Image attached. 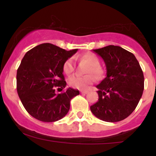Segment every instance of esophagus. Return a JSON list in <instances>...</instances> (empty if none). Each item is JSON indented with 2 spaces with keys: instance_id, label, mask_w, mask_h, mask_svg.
Returning a JSON list of instances; mask_svg holds the SVG:
<instances>
[{
  "instance_id": "1",
  "label": "esophagus",
  "mask_w": 156,
  "mask_h": 156,
  "mask_svg": "<svg viewBox=\"0 0 156 156\" xmlns=\"http://www.w3.org/2000/svg\"><path fill=\"white\" fill-rule=\"evenodd\" d=\"M80 93H82V94H87L88 91L86 90V89H80Z\"/></svg>"
}]
</instances>
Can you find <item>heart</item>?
<instances>
[{
	"label": "heart",
	"mask_w": 156,
	"mask_h": 156,
	"mask_svg": "<svg viewBox=\"0 0 156 156\" xmlns=\"http://www.w3.org/2000/svg\"><path fill=\"white\" fill-rule=\"evenodd\" d=\"M80 59L89 64V67L87 68L86 73L88 74L92 73L97 78H101L103 72L100 67L101 62L97 55L92 54V53H86L80 57ZM63 70L67 75H69L74 72L75 63L74 58L73 57H70L65 61L63 65ZM94 80V77L91 75H87V76H84L75 75V76H71L68 79V84L73 88L83 89L92 84Z\"/></svg>",
	"instance_id": "b5f03b06"
}]
</instances>
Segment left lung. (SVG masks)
<instances>
[{"label": "left lung", "mask_w": 156, "mask_h": 156, "mask_svg": "<svg viewBox=\"0 0 156 156\" xmlns=\"http://www.w3.org/2000/svg\"><path fill=\"white\" fill-rule=\"evenodd\" d=\"M106 67V77L97 86L98 101L91 105L96 117L108 122L123 120L136 108L144 91L142 69L133 53L119 46L93 50Z\"/></svg>", "instance_id": "8db88e82"}]
</instances>
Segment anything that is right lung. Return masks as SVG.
Segmentation results:
<instances>
[{
    "mask_svg": "<svg viewBox=\"0 0 156 156\" xmlns=\"http://www.w3.org/2000/svg\"><path fill=\"white\" fill-rule=\"evenodd\" d=\"M78 49L65 51L51 43H44L28 51L17 72V90L23 106L30 115L44 122L63 118L70 107V101L79 94L78 89L65 88L63 75L65 61Z\"/></svg>",
    "mask_w": 156,
    "mask_h": 156,
    "instance_id": "right-lung-1",
    "label": "right lung"
}]
</instances>
